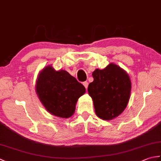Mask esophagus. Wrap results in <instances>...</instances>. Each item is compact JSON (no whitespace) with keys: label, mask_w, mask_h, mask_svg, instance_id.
Returning <instances> with one entry per match:
<instances>
[{"label":"esophagus","mask_w":161,"mask_h":161,"mask_svg":"<svg viewBox=\"0 0 161 161\" xmlns=\"http://www.w3.org/2000/svg\"><path fill=\"white\" fill-rule=\"evenodd\" d=\"M83 85H84L85 88H88V81H84V82H83Z\"/></svg>","instance_id":"esophagus-1"}]
</instances>
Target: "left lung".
<instances>
[{"label":"left lung","mask_w":161,"mask_h":161,"mask_svg":"<svg viewBox=\"0 0 161 161\" xmlns=\"http://www.w3.org/2000/svg\"><path fill=\"white\" fill-rule=\"evenodd\" d=\"M92 75L94 80L88 85V92L96 115L105 120L115 118L125 110L129 100L131 84L129 75L114 64L103 70H95Z\"/></svg>","instance_id":"obj_1"}]
</instances>
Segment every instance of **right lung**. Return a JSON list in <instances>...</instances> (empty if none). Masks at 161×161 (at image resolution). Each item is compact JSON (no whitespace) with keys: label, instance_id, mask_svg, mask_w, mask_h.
I'll return each instance as SVG.
<instances>
[{"label":"right lung","instance_id":"obj_1","mask_svg":"<svg viewBox=\"0 0 161 161\" xmlns=\"http://www.w3.org/2000/svg\"><path fill=\"white\" fill-rule=\"evenodd\" d=\"M36 91L47 111L58 117L68 118L74 114L77 100L86 89L66 70L56 71L47 66L37 79Z\"/></svg>","mask_w":161,"mask_h":161}]
</instances>
